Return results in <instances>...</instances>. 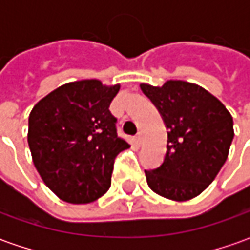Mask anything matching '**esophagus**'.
I'll return each mask as SVG.
<instances>
[{
  "label": "esophagus",
  "mask_w": 250,
  "mask_h": 250,
  "mask_svg": "<svg viewBox=\"0 0 250 250\" xmlns=\"http://www.w3.org/2000/svg\"><path fill=\"white\" fill-rule=\"evenodd\" d=\"M135 142H136V145H138V146H140V145L143 143V133H142V132H139V133L135 136Z\"/></svg>",
  "instance_id": "1"
}]
</instances>
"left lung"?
Wrapping results in <instances>:
<instances>
[{
    "mask_svg": "<svg viewBox=\"0 0 250 250\" xmlns=\"http://www.w3.org/2000/svg\"><path fill=\"white\" fill-rule=\"evenodd\" d=\"M167 126L163 164L145 171L147 185L160 196L185 202L200 195L217 177L234 139V122L226 105L202 86L167 81L142 83Z\"/></svg>",
    "mask_w": 250,
    "mask_h": 250,
    "instance_id": "1",
    "label": "left lung"
}]
</instances>
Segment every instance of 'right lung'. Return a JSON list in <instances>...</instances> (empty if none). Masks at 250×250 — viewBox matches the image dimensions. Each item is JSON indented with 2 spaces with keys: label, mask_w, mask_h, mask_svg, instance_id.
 Here are the masks:
<instances>
[{
  "label": "right lung",
  "mask_w": 250,
  "mask_h": 250,
  "mask_svg": "<svg viewBox=\"0 0 250 250\" xmlns=\"http://www.w3.org/2000/svg\"><path fill=\"white\" fill-rule=\"evenodd\" d=\"M120 87L97 79L65 83L30 111L27 143L34 167L63 202L90 203L110 188L114 160L129 147L117 135L110 111Z\"/></svg>",
  "instance_id": "1"
}]
</instances>
